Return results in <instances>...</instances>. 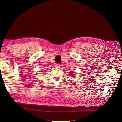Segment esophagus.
Returning <instances> with one entry per match:
<instances>
[{
  "label": "esophagus",
  "instance_id": "esophagus-1",
  "mask_svg": "<svg viewBox=\"0 0 122 122\" xmlns=\"http://www.w3.org/2000/svg\"><path fill=\"white\" fill-rule=\"evenodd\" d=\"M55 67H56V68H59L60 67V65L59 64H57L55 65Z\"/></svg>",
  "mask_w": 122,
  "mask_h": 122
}]
</instances>
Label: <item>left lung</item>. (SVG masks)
Wrapping results in <instances>:
<instances>
[{
    "mask_svg": "<svg viewBox=\"0 0 122 122\" xmlns=\"http://www.w3.org/2000/svg\"><path fill=\"white\" fill-rule=\"evenodd\" d=\"M70 74V75H71V76H73V75H74V74H73V72H69Z\"/></svg>",
    "mask_w": 122,
    "mask_h": 122,
    "instance_id": "8db88e82",
    "label": "left lung"
}]
</instances>
